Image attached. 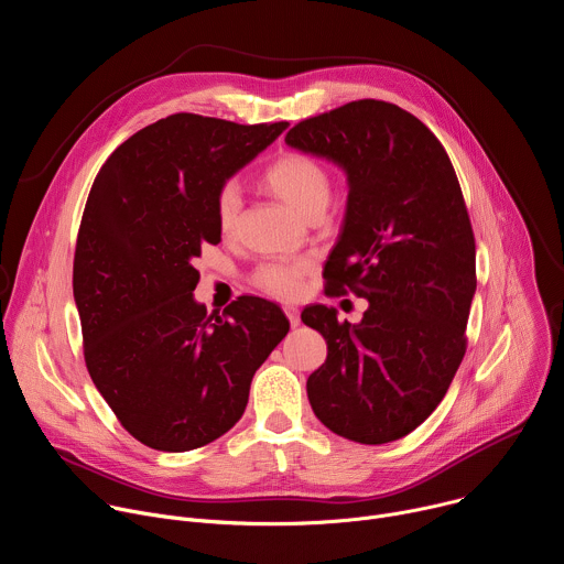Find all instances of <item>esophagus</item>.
I'll use <instances>...</instances> for the list:
<instances>
[{
    "instance_id": "esophagus-1",
    "label": "esophagus",
    "mask_w": 564,
    "mask_h": 564,
    "mask_svg": "<svg viewBox=\"0 0 564 564\" xmlns=\"http://www.w3.org/2000/svg\"><path fill=\"white\" fill-rule=\"evenodd\" d=\"M283 310H285V314H288V318H290V326H292V328H296V326L301 324V316H299V310H296L294 305H283Z\"/></svg>"
}]
</instances>
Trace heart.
<instances>
[{
  "label": "heart",
  "instance_id": "heart-1",
  "mask_svg": "<svg viewBox=\"0 0 564 564\" xmlns=\"http://www.w3.org/2000/svg\"><path fill=\"white\" fill-rule=\"evenodd\" d=\"M265 185L301 216L326 212L333 183L328 170L312 155L299 151H285L274 158L263 174ZM240 214V194L236 185H225L216 196V223L223 231H231ZM310 265L305 261H270L259 265L254 283L279 299H294L301 290V281Z\"/></svg>",
  "mask_w": 564,
  "mask_h": 564
}]
</instances>
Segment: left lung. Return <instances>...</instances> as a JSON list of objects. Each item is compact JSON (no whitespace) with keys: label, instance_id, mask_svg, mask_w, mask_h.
Returning a JSON list of instances; mask_svg holds the SVG:
<instances>
[{"label":"left lung","instance_id":"8db88e82","mask_svg":"<svg viewBox=\"0 0 564 564\" xmlns=\"http://www.w3.org/2000/svg\"><path fill=\"white\" fill-rule=\"evenodd\" d=\"M285 142L346 172L326 292L368 299L359 324L328 305L301 312L328 344L307 377L310 406L346 440L394 442L437 409L466 352L475 238L455 170L424 122L381 100L307 118Z\"/></svg>","mask_w":564,"mask_h":564}]
</instances>
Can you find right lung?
<instances>
[{
    "label": "right lung",
    "instance_id": "obj_1",
    "mask_svg": "<svg viewBox=\"0 0 564 564\" xmlns=\"http://www.w3.org/2000/svg\"><path fill=\"white\" fill-rule=\"evenodd\" d=\"M288 122L174 113L124 140L98 172L73 259L89 375L144 446L183 453L227 433L290 330L276 303L240 296L207 314L194 259L220 243L216 196Z\"/></svg>",
    "mask_w": 564,
    "mask_h": 564
}]
</instances>
